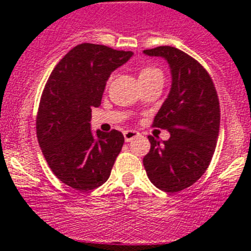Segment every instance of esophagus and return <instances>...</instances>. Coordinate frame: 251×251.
<instances>
[{"mask_svg": "<svg viewBox=\"0 0 251 251\" xmlns=\"http://www.w3.org/2000/svg\"><path fill=\"white\" fill-rule=\"evenodd\" d=\"M123 134H124V139H126V142L133 141L136 137L139 136V133L136 132V130H124Z\"/></svg>", "mask_w": 251, "mask_h": 251, "instance_id": "obj_1", "label": "esophagus"}]
</instances>
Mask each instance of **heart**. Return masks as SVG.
Wrapping results in <instances>:
<instances>
[{
	"label": "heart",
	"mask_w": 251,
	"mask_h": 251,
	"mask_svg": "<svg viewBox=\"0 0 251 251\" xmlns=\"http://www.w3.org/2000/svg\"><path fill=\"white\" fill-rule=\"evenodd\" d=\"M158 75H162V73L159 72L157 68H153V66H143L139 70V81H147L153 79V77L158 76Z\"/></svg>",
	"instance_id": "b5f03b06"
}]
</instances>
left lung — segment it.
<instances>
[{"mask_svg":"<svg viewBox=\"0 0 251 251\" xmlns=\"http://www.w3.org/2000/svg\"><path fill=\"white\" fill-rule=\"evenodd\" d=\"M163 57L172 84L153 127L167 129L168 141L148 137L151 150L143 166L151 182L165 192H178L194 185L207 170L220 129V105L210 77L199 61L172 46L143 51Z\"/></svg>","mask_w":251,"mask_h":251,"instance_id":"1","label":"left lung"}]
</instances>
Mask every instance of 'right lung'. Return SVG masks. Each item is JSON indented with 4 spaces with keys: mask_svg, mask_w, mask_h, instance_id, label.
<instances>
[{
    "mask_svg": "<svg viewBox=\"0 0 251 251\" xmlns=\"http://www.w3.org/2000/svg\"><path fill=\"white\" fill-rule=\"evenodd\" d=\"M132 55V51L80 44L49 76L37 112V141L51 171L72 188L90 191L109 178L124 137L115 129L94 134L92 109L100 105L110 74Z\"/></svg>",
    "mask_w": 251,
    "mask_h": 251,
    "instance_id": "right-lung-1",
    "label": "right lung"
}]
</instances>
